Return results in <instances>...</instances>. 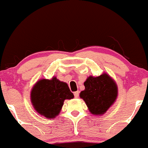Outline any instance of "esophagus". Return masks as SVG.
Instances as JSON below:
<instances>
[{"mask_svg":"<svg viewBox=\"0 0 148 148\" xmlns=\"http://www.w3.org/2000/svg\"><path fill=\"white\" fill-rule=\"evenodd\" d=\"M74 97H75V98H78V97H79V91L74 92Z\"/></svg>","mask_w":148,"mask_h":148,"instance_id":"34e87169","label":"esophagus"}]
</instances>
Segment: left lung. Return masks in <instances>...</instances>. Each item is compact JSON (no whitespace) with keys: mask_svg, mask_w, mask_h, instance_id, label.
<instances>
[{"mask_svg":"<svg viewBox=\"0 0 148 148\" xmlns=\"http://www.w3.org/2000/svg\"><path fill=\"white\" fill-rule=\"evenodd\" d=\"M84 86L85 90L80 92L79 96L93 115L104 114L118 97V86L106 73L99 76H88Z\"/></svg>","mask_w":148,"mask_h":148,"instance_id":"left-lung-1","label":"left lung"}]
</instances>
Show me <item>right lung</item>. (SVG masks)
I'll return each instance as SVG.
<instances>
[{"instance_id": "right-lung-1", "label": "right lung", "mask_w": 148, "mask_h": 148, "mask_svg": "<svg viewBox=\"0 0 148 148\" xmlns=\"http://www.w3.org/2000/svg\"><path fill=\"white\" fill-rule=\"evenodd\" d=\"M74 97L68 85L56 76L51 79H40L30 92V101L34 109L48 119L58 116L64 100L73 99Z\"/></svg>"}]
</instances>
